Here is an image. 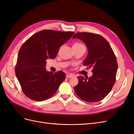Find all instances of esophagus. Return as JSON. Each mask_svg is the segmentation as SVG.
<instances>
[{
	"instance_id": "obj_1",
	"label": "esophagus",
	"mask_w": 134,
	"mask_h": 134,
	"mask_svg": "<svg viewBox=\"0 0 134 134\" xmlns=\"http://www.w3.org/2000/svg\"><path fill=\"white\" fill-rule=\"evenodd\" d=\"M74 76V75L72 74H66V78H72V77Z\"/></svg>"
}]
</instances>
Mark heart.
I'll list each match as a JSON object with an SVG mask.
<instances>
[{"instance_id":"1","label":"heart","mask_w":134,"mask_h":134,"mask_svg":"<svg viewBox=\"0 0 134 134\" xmlns=\"http://www.w3.org/2000/svg\"><path fill=\"white\" fill-rule=\"evenodd\" d=\"M78 44H81V43H75V44H74V45H78Z\"/></svg>"}]
</instances>
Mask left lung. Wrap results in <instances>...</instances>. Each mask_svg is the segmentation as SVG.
Here are the masks:
<instances>
[{
	"instance_id": "1",
	"label": "left lung",
	"mask_w": 134,
	"mask_h": 134,
	"mask_svg": "<svg viewBox=\"0 0 134 134\" xmlns=\"http://www.w3.org/2000/svg\"><path fill=\"white\" fill-rule=\"evenodd\" d=\"M72 38L79 39L86 44L88 54L83 65L93 68L90 78L77 77L78 84L74 91L84 100L98 102L108 95L115 83L118 68L115 55L108 42L99 35L81 32L75 34Z\"/></svg>"
}]
</instances>
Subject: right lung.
<instances>
[{"instance_id":"obj_1","label":"right lung","mask_w":134,"mask_h":134,"mask_svg":"<svg viewBox=\"0 0 134 134\" xmlns=\"http://www.w3.org/2000/svg\"><path fill=\"white\" fill-rule=\"evenodd\" d=\"M74 34L72 32L42 30L32 35L18 52L15 75L28 98L42 101L50 98L65 79L63 71L46 70V60L53 59L60 47Z\"/></svg>"}]
</instances>
